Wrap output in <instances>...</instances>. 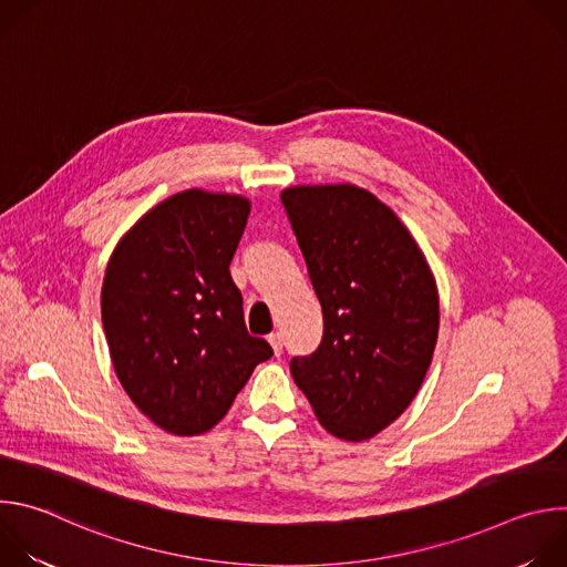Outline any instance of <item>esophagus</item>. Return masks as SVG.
I'll return each mask as SVG.
<instances>
[{
    "label": "esophagus",
    "mask_w": 567,
    "mask_h": 567,
    "mask_svg": "<svg viewBox=\"0 0 567 567\" xmlns=\"http://www.w3.org/2000/svg\"><path fill=\"white\" fill-rule=\"evenodd\" d=\"M269 343H271V348H274L276 354L282 352V337H280L278 332H276V334H269Z\"/></svg>",
    "instance_id": "34e87169"
}]
</instances>
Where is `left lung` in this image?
Listing matches in <instances>:
<instances>
[{"label":"left lung","instance_id":"8db88e82","mask_svg":"<svg viewBox=\"0 0 567 567\" xmlns=\"http://www.w3.org/2000/svg\"><path fill=\"white\" fill-rule=\"evenodd\" d=\"M280 199L322 309V341L291 359V377L322 429L370 440L411 406L433 361V271L411 230L365 188L293 186Z\"/></svg>","mask_w":567,"mask_h":567}]
</instances>
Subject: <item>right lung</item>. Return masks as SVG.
I'll use <instances>...</instances> for the list:
<instances>
[{"mask_svg": "<svg viewBox=\"0 0 567 567\" xmlns=\"http://www.w3.org/2000/svg\"><path fill=\"white\" fill-rule=\"evenodd\" d=\"M251 202L190 188L150 208L116 245L101 313L134 406L166 433L210 431L274 350L251 337L228 265Z\"/></svg>", "mask_w": 567, "mask_h": 567, "instance_id": "1", "label": "right lung"}]
</instances>
